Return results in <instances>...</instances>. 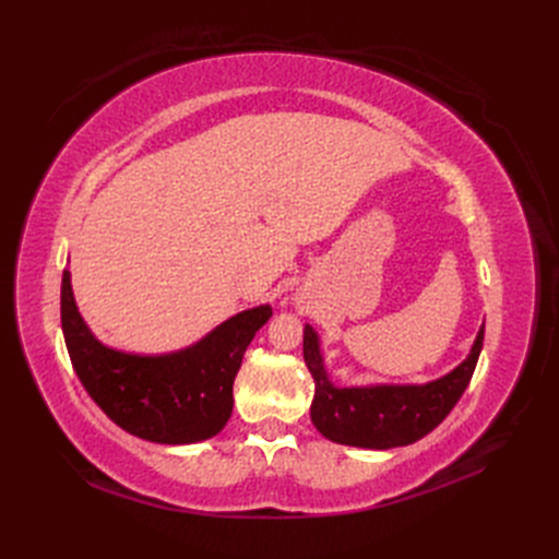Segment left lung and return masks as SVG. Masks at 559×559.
<instances>
[{"label":"left lung","mask_w":559,"mask_h":559,"mask_svg":"<svg viewBox=\"0 0 559 559\" xmlns=\"http://www.w3.org/2000/svg\"><path fill=\"white\" fill-rule=\"evenodd\" d=\"M480 329L468 359L450 376L421 386H352L337 389L329 382L310 326L302 333V357L314 378L312 421L333 443L389 450L411 445L433 431L450 415L468 386L483 349Z\"/></svg>","instance_id":"left-lung-1"}]
</instances>
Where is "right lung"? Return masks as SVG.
<instances>
[{
    "instance_id": "add662e5",
    "label": "right lung",
    "mask_w": 559,
    "mask_h": 559,
    "mask_svg": "<svg viewBox=\"0 0 559 559\" xmlns=\"http://www.w3.org/2000/svg\"><path fill=\"white\" fill-rule=\"evenodd\" d=\"M60 317L81 384L111 421L151 443L207 441L233 413V382L270 306L228 319L195 347L167 357H134L99 345L83 324L64 270Z\"/></svg>"
}]
</instances>
